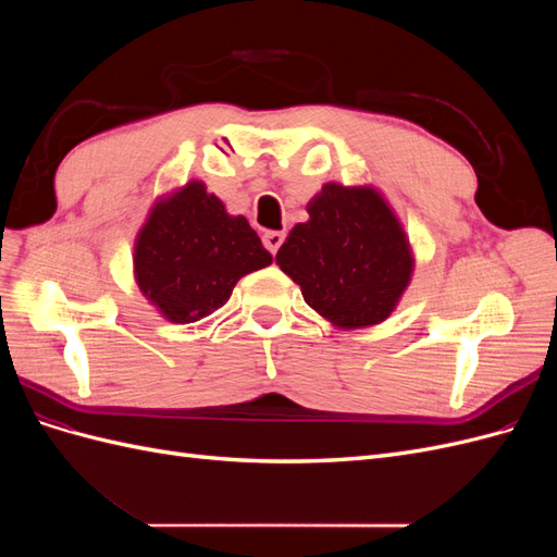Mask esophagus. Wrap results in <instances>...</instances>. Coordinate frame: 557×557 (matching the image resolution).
<instances>
[{"mask_svg": "<svg viewBox=\"0 0 557 557\" xmlns=\"http://www.w3.org/2000/svg\"><path fill=\"white\" fill-rule=\"evenodd\" d=\"M283 239H285L283 232H264L262 244H264V248H267L269 252H272V256H276V250L281 248Z\"/></svg>", "mask_w": 557, "mask_h": 557, "instance_id": "obj_1", "label": "esophagus"}]
</instances>
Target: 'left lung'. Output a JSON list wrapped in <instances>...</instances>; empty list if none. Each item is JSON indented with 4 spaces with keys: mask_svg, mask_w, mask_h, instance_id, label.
<instances>
[{
    "mask_svg": "<svg viewBox=\"0 0 557 557\" xmlns=\"http://www.w3.org/2000/svg\"><path fill=\"white\" fill-rule=\"evenodd\" d=\"M309 221L293 227L276 264L332 325L356 330L393 313L407 290L413 258L404 230L372 188L323 185Z\"/></svg>",
    "mask_w": 557,
    "mask_h": 557,
    "instance_id": "8db88e82",
    "label": "left lung"
}]
</instances>
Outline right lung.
Instances as JSON below:
<instances>
[{"label":"right lung","mask_w":557,"mask_h":557,"mask_svg":"<svg viewBox=\"0 0 557 557\" xmlns=\"http://www.w3.org/2000/svg\"><path fill=\"white\" fill-rule=\"evenodd\" d=\"M272 264L244 215L193 181L150 211L134 246L141 293L172 323H197L227 305L237 281Z\"/></svg>","instance_id":"obj_1"}]
</instances>
